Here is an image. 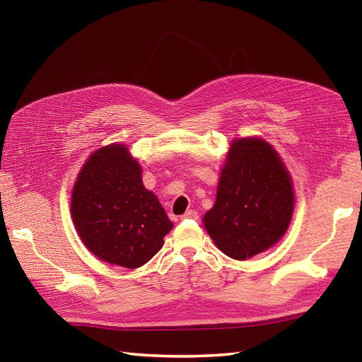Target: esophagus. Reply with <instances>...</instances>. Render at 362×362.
Segmentation results:
<instances>
[{
  "label": "esophagus",
  "instance_id": "1",
  "mask_svg": "<svg viewBox=\"0 0 362 362\" xmlns=\"http://www.w3.org/2000/svg\"><path fill=\"white\" fill-rule=\"evenodd\" d=\"M199 216H198V211H194V210H189L187 213H184L182 214V221H196V218H198Z\"/></svg>",
  "mask_w": 362,
  "mask_h": 362
}]
</instances>
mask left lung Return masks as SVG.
Returning a JSON list of instances; mask_svg holds the SVG:
<instances>
[{"label":"left lung","instance_id":"1","mask_svg":"<svg viewBox=\"0 0 362 362\" xmlns=\"http://www.w3.org/2000/svg\"><path fill=\"white\" fill-rule=\"evenodd\" d=\"M293 208L291 177L278 152L259 137L237 139L204 226L225 255L243 261L279 242Z\"/></svg>","mask_w":362,"mask_h":362}]
</instances>
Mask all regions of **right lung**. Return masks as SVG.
<instances>
[{
    "label": "right lung",
    "mask_w": 362,
    "mask_h": 362,
    "mask_svg": "<svg viewBox=\"0 0 362 362\" xmlns=\"http://www.w3.org/2000/svg\"><path fill=\"white\" fill-rule=\"evenodd\" d=\"M71 213L81 242L100 259L137 269L163 247L173 223L141 182V168L125 145L87 158L75 181Z\"/></svg>",
    "instance_id": "obj_1"
}]
</instances>
